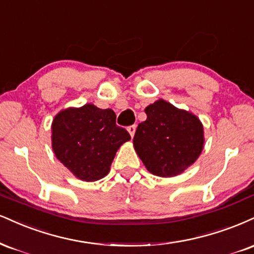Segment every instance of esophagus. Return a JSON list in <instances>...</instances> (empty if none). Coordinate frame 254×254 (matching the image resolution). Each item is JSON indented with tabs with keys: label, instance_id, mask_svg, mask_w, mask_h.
Segmentation results:
<instances>
[{
	"label": "esophagus",
	"instance_id": "obj_1",
	"mask_svg": "<svg viewBox=\"0 0 254 254\" xmlns=\"http://www.w3.org/2000/svg\"><path fill=\"white\" fill-rule=\"evenodd\" d=\"M127 131H129L130 136L133 137L135 136V132H136V125H130L129 127H127Z\"/></svg>",
	"mask_w": 254,
	"mask_h": 254
}]
</instances>
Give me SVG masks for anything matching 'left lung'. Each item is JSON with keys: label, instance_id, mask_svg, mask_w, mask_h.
<instances>
[{"label": "left lung", "instance_id": "1", "mask_svg": "<svg viewBox=\"0 0 254 254\" xmlns=\"http://www.w3.org/2000/svg\"><path fill=\"white\" fill-rule=\"evenodd\" d=\"M133 148L148 172L161 177L177 176L197 160L204 144L203 125L197 116L158 99L145 108Z\"/></svg>", "mask_w": 254, "mask_h": 254}]
</instances>
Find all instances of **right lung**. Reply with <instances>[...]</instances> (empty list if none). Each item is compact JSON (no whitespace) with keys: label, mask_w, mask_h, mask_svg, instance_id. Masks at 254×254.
<instances>
[{"label":"right lung","mask_w":254,"mask_h":254,"mask_svg":"<svg viewBox=\"0 0 254 254\" xmlns=\"http://www.w3.org/2000/svg\"><path fill=\"white\" fill-rule=\"evenodd\" d=\"M130 139L129 132L116 125L111 109L93 104L61 110L52 122V149L81 181H98L108 175L116 152Z\"/></svg>","instance_id":"add662e5"}]
</instances>
